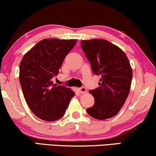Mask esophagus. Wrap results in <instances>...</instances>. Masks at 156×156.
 <instances>
[{"label": "esophagus", "instance_id": "esophagus-1", "mask_svg": "<svg viewBox=\"0 0 156 156\" xmlns=\"http://www.w3.org/2000/svg\"><path fill=\"white\" fill-rule=\"evenodd\" d=\"M78 91H80V93L84 94V93L87 92V89L85 87H80V88H78Z\"/></svg>", "mask_w": 156, "mask_h": 156}]
</instances>
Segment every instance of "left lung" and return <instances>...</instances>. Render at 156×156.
<instances>
[{
    "instance_id": "8db88e82",
    "label": "left lung",
    "mask_w": 156,
    "mask_h": 156,
    "mask_svg": "<svg viewBox=\"0 0 156 156\" xmlns=\"http://www.w3.org/2000/svg\"><path fill=\"white\" fill-rule=\"evenodd\" d=\"M81 48L93 73L101 76L99 87L89 90L95 101L87 112L100 120L112 118L118 114L129 96L133 77L129 59L120 48L106 40H82Z\"/></svg>"
}]
</instances>
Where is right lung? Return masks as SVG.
<instances>
[{
    "label": "right lung",
    "mask_w": 156,
    "mask_h": 156,
    "mask_svg": "<svg viewBox=\"0 0 156 156\" xmlns=\"http://www.w3.org/2000/svg\"><path fill=\"white\" fill-rule=\"evenodd\" d=\"M77 40L44 39L37 42L23 57L19 80L29 108L42 120L61 119L74 91L65 86L53 84L65 57Z\"/></svg>",
    "instance_id": "obj_1"
}]
</instances>
